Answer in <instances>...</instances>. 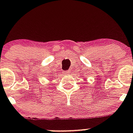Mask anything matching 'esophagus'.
Returning <instances> with one entry per match:
<instances>
[{"label":"esophagus","mask_w":133,"mask_h":133,"mask_svg":"<svg viewBox=\"0 0 133 133\" xmlns=\"http://www.w3.org/2000/svg\"><path fill=\"white\" fill-rule=\"evenodd\" d=\"M70 73V71L66 70V71H63V75H68Z\"/></svg>","instance_id":"esophagus-1"}]
</instances>
